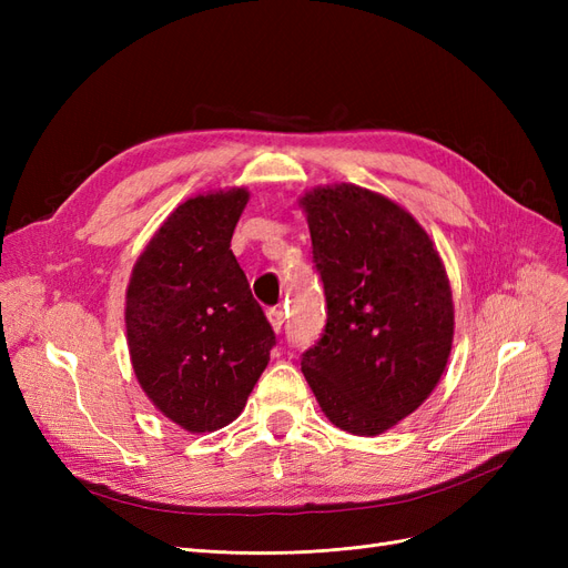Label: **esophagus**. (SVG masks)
Here are the masks:
<instances>
[{
    "mask_svg": "<svg viewBox=\"0 0 568 568\" xmlns=\"http://www.w3.org/2000/svg\"><path fill=\"white\" fill-rule=\"evenodd\" d=\"M267 320H270V324H272V329L280 334L282 326H284V311H282V307H270V311H267Z\"/></svg>",
    "mask_w": 568,
    "mask_h": 568,
    "instance_id": "1",
    "label": "esophagus"
}]
</instances>
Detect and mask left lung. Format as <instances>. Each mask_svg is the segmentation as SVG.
I'll use <instances>...</instances> for the list:
<instances>
[{"mask_svg":"<svg viewBox=\"0 0 568 568\" xmlns=\"http://www.w3.org/2000/svg\"><path fill=\"white\" fill-rule=\"evenodd\" d=\"M326 326L301 369L334 426L379 436L412 415L448 365L455 311L432 239L398 203L355 184L301 199Z\"/></svg>","mask_w":568,"mask_h":568,"instance_id":"obj_1","label":"left lung"}]
</instances>
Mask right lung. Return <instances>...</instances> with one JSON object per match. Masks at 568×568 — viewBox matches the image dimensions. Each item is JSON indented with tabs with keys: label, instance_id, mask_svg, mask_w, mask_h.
I'll use <instances>...</instances> for the list:
<instances>
[{
	"label": "right lung",
	"instance_id": "1",
	"mask_svg": "<svg viewBox=\"0 0 568 568\" xmlns=\"http://www.w3.org/2000/svg\"><path fill=\"white\" fill-rule=\"evenodd\" d=\"M244 186L186 199L136 257L125 326L136 382L184 432L234 422L270 363L263 307L230 248Z\"/></svg>",
	"mask_w": 568,
	"mask_h": 568
}]
</instances>
